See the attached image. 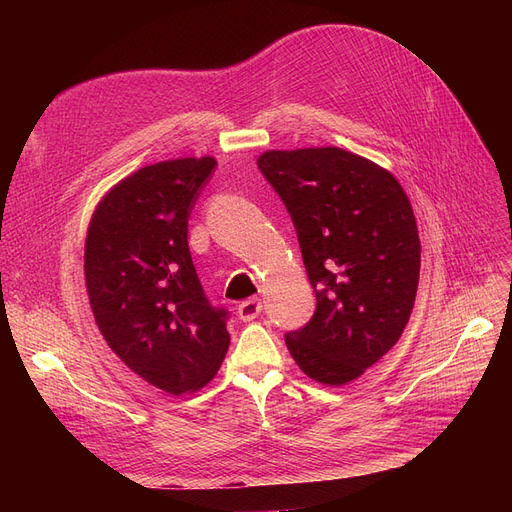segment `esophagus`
<instances>
[{"label": "esophagus", "instance_id": "obj_1", "mask_svg": "<svg viewBox=\"0 0 512 512\" xmlns=\"http://www.w3.org/2000/svg\"><path fill=\"white\" fill-rule=\"evenodd\" d=\"M261 309H263V305H261L259 299H247V301H242L238 305V317L242 321H253V319L259 317Z\"/></svg>", "mask_w": 512, "mask_h": 512}]
</instances>
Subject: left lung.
<instances>
[{
    "mask_svg": "<svg viewBox=\"0 0 512 512\" xmlns=\"http://www.w3.org/2000/svg\"><path fill=\"white\" fill-rule=\"evenodd\" d=\"M299 236L315 313L284 336L311 380L342 386L380 361L411 317L421 245L398 180L338 147L257 159Z\"/></svg>",
    "mask_w": 512,
    "mask_h": 512,
    "instance_id": "8db88e82",
    "label": "left lung"
}]
</instances>
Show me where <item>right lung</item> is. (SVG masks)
Returning <instances> with one entry per match:
<instances>
[{"label":"right lung","instance_id":"1","mask_svg":"<svg viewBox=\"0 0 512 512\" xmlns=\"http://www.w3.org/2000/svg\"><path fill=\"white\" fill-rule=\"evenodd\" d=\"M215 166L184 157L141 168L103 197L87 232V292L105 342L176 396L203 388L230 344V311L209 303L188 251V218Z\"/></svg>","mask_w":512,"mask_h":512}]
</instances>
